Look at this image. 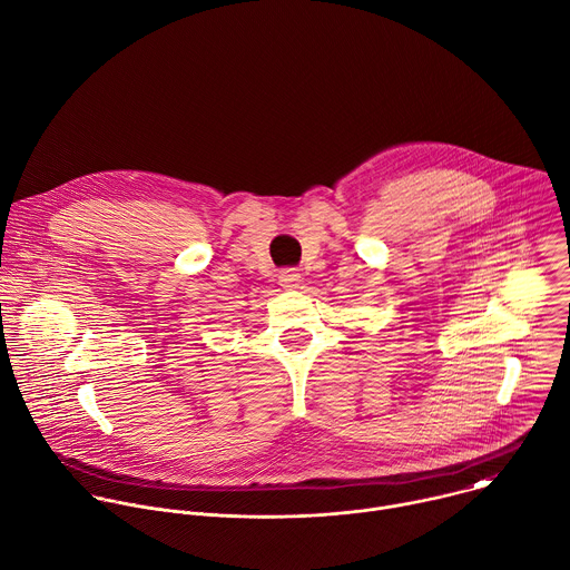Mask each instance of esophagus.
I'll use <instances>...</instances> for the list:
<instances>
[{
    "label": "esophagus",
    "mask_w": 570,
    "mask_h": 570,
    "mask_svg": "<svg viewBox=\"0 0 570 570\" xmlns=\"http://www.w3.org/2000/svg\"><path fill=\"white\" fill-rule=\"evenodd\" d=\"M299 282H302V277H299V273L295 268H284L279 273V286L286 288V291H295L299 286Z\"/></svg>",
    "instance_id": "34e87169"
}]
</instances>
